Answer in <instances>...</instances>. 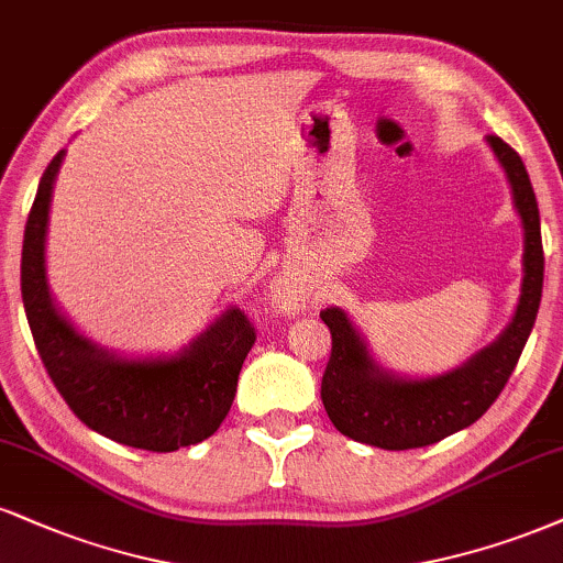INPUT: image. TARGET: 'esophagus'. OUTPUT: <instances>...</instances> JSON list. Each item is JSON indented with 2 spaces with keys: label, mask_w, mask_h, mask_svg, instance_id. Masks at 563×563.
Returning a JSON list of instances; mask_svg holds the SVG:
<instances>
[{
  "label": "esophagus",
  "mask_w": 563,
  "mask_h": 563,
  "mask_svg": "<svg viewBox=\"0 0 563 563\" xmlns=\"http://www.w3.org/2000/svg\"><path fill=\"white\" fill-rule=\"evenodd\" d=\"M276 300H279V305L284 310H295L297 308V300H295V295L289 292L287 287H279V292H276Z\"/></svg>",
  "instance_id": "esophagus-1"
}]
</instances>
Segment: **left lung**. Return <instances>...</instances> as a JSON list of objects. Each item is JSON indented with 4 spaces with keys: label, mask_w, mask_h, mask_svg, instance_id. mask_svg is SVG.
Segmentation results:
<instances>
[{
    "label": "left lung",
    "mask_w": 563,
    "mask_h": 563,
    "mask_svg": "<svg viewBox=\"0 0 563 563\" xmlns=\"http://www.w3.org/2000/svg\"><path fill=\"white\" fill-rule=\"evenodd\" d=\"M501 164L511 200L522 219V292L506 329L467 363L439 376L409 378L386 371L367 350L363 334L342 308H325L331 331L321 399L325 415L346 439L386 451L420 449L473 426L504 391L530 336L543 295L540 211L522 158L501 137H485Z\"/></svg>",
    "instance_id": "obj_1"
}]
</instances>
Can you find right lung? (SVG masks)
<instances>
[{"label":"right lung","instance_id":"add662e5","mask_svg":"<svg viewBox=\"0 0 563 563\" xmlns=\"http://www.w3.org/2000/svg\"><path fill=\"white\" fill-rule=\"evenodd\" d=\"M65 151L46 166L27 213L20 292L33 342L54 386L90 430L145 451H177L206 441L227 418L255 329L227 308L175 355L124 357L80 334L48 292L46 229L54 179Z\"/></svg>","mask_w":563,"mask_h":563}]
</instances>
